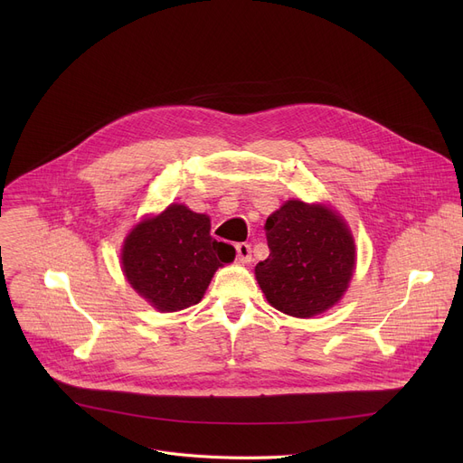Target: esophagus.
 I'll return each mask as SVG.
<instances>
[{"label":"esophagus","instance_id":"obj_1","mask_svg":"<svg viewBox=\"0 0 463 463\" xmlns=\"http://www.w3.org/2000/svg\"><path fill=\"white\" fill-rule=\"evenodd\" d=\"M236 259L240 262H250L251 260V246L241 241V244H236Z\"/></svg>","mask_w":463,"mask_h":463}]
</instances>
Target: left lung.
I'll list each match as a JSON object with an SVG mask.
<instances>
[{"instance_id": "left-lung-1", "label": "left lung", "mask_w": 463, "mask_h": 463, "mask_svg": "<svg viewBox=\"0 0 463 463\" xmlns=\"http://www.w3.org/2000/svg\"><path fill=\"white\" fill-rule=\"evenodd\" d=\"M264 231L270 255L255 276L276 309L306 319L342 298L354 270V241L339 215L288 201L266 219Z\"/></svg>"}]
</instances>
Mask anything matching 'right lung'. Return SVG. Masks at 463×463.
Wrapping results in <instances>:
<instances>
[{"label":"right lung","mask_w":463,"mask_h":463,"mask_svg":"<svg viewBox=\"0 0 463 463\" xmlns=\"http://www.w3.org/2000/svg\"><path fill=\"white\" fill-rule=\"evenodd\" d=\"M234 259V248L210 234V217L170 204L128 236L121 266L131 287L159 311L199 304L213 272Z\"/></svg>","instance_id":"add662e5"}]
</instances>
